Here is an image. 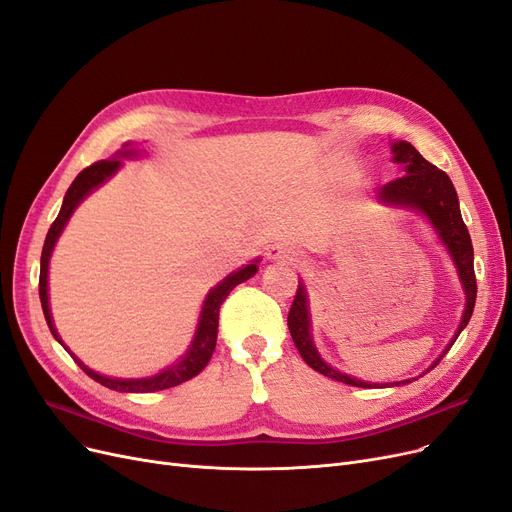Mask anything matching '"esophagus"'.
Segmentation results:
<instances>
[{
	"label": "esophagus",
	"instance_id": "1",
	"mask_svg": "<svg viewBox=\"0 0 512 512\" xmlns=\"http://www.w3.org/2000/svg\"><path fill=\"white\" fill-rule=\"evenodd\" d=\"M267 256L271 260H288V262H296L298 260V252L288 248V245H271Z\"/></svg>",
	"mask_w": 512,
	"mask_h": 512
}]
</instances>
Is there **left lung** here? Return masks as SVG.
<instances>
[{
    "mask_svg": "<svg viewBox=\"0 0 512 512\" xmlns=\"http://www.w3.org/2000/svg\"><path fill=\"white\" fill-rule=\"evenodd\" d=\"M391 153H393V161L399 163L403 176L386 182L384 187H380L378 199L382 203H386V206L414 210L431 222V227L435 229L437 237L445 245L447 254L452 256V262L458 271L464 298H466L458 330H456L452 342L447 344V349L426 370V372H431L433 367L443 359V355L452 349V344L456 342L460 332L468 325L470 315H473V309H475L477 279H475V264H473V260H475L473 243H470L468 229H466V224L460 214L458 193L452 185V180H449V176L443 170H439L437 166H433V163H428L410 145V142H405V140L391 142ZM288 327H290V334H292V340L296 344L298 353L302 355V359L306 363L313 367L315 372L332 378V380L351 384V386H361V388H376L378 386L372 382L353 378L349 374H342V372L334 370L330 363H325L321 359L317 346L313 342V336H311L313 325H311V313H309V296H306V288L302 281H298V290H296L292 309L288 315ZM407 382H412V380L388 382V384H380V386H399V384H407Z\"/></svg>",
    "mask_w": 512,
    "mask_h": 512,
    "instance_id": "left-lung-1",
    "label": "left lung"
}]
</instances>
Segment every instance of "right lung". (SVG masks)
Here are the masks:
<instances>
[{
    "label": "right lung",
    "instance_id": "right-lung-1",
    "mask_svg": "<svg viewBox=\"0 0 512 512\" xmlns=\"http://www.w3.org/2000/svg\"><path fill=\"white\" fill-rule=\"evenodd\" d=\"M136 151L130 149V142H126L124 147L117 151V155H113L111 159H102L92 163L90 168L81 170L75 180L71 182V187L63 199V206H60V212L56 216V220L52 222V227L46 235L44 241V250H42V267H39V300H42V309H44V317L48 321V327L52 336L65 346L67 344L60 340L54 321H52V313H50V302H48V267H50V256L54 252V245L60 237V233L65 231L69 218L73 216L75 208L79 206L81 201H84L92 191H96L100 185H105V182L121 168V159L124 157H134ZM258 262L254 260L252 264H245L239 271L231 273L229 277H224L216 288L210 290V294L203 300L201 306V313H199V323H197V330L195 336L191 340L189 351L180 357V361H176L174 365L166 367V370H161L155 376L149 378H111V376H102L94 370H90L88 365H84V361L77 359L69 349L71 357L75 359V363L84 370L92 380L100 382L102 386L111 388V391H119V393H155V391H163V388H172L178 386L182 382H187L191 378H195L203 367L208 365V361L212 359V353L216 349V336H218V311H220V304L227 300V296L231 294V290L235 285L248 281L250 277L256 275L258 271Z\"/></svg>",
    "mask_w": 512,
    "mask_h": 512
}]
</instances>
